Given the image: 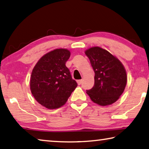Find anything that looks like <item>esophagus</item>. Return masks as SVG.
<instances>
[{
  "instance_id": "34e87169",
  "label": "esophagus",
  "mask_w": 149,
  "mask_h": 149,
  "mask_svg": "<svg viewBox=\"0 0 149 149\" xmlns=\"http://www.w3.org/2000/svg\"><path fill=\"white\" fill-rule=\"evenodd\" d=\"M82 81H83V80H82V79H79V80H77V83L78 85H80L82 83Z\"/></svg>"
}]
</instances>
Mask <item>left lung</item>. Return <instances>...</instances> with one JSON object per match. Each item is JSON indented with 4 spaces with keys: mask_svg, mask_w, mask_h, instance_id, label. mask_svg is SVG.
I'll return each instance as SVG.
<instances>
[{
    "mask_svg": "<svg viewBox=\"0 0 149 149\" xmlns=\"http://www.w3.org/2000/svg\"><path fill=\"white\" fill-rule=\"evenodd\" d=\"M85 54L95 72L94 86L86 93L96 104H113L119 100L126 87L125 68L116 56L100 47H91Z\"/></svg>",
    "mask_w": 149,
    "mask_h": 149,
    "instance_id": "8db88e82",
    "label": "left lung"
}]
</instances>
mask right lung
Returning <instances> with one entry per match:
<instances>
[{
  "mask_svg": "<svg viewBox=\"0 0 149 149\" xmlns=\"http://www.w3.org/2000/svg\"><path fill=\"white\" fill-rule=\"evenodd\" d=\"M70 57L68 49H55L44 54L32 70L30 91L35 100L49 109L64 105L77 86L65 66Z\"/></svg>",
  "mask_w": 149,
  "mask_h": 149,
  "instance_id": "right-lung-1",
  "label": "right lung"
}]
</instances>
